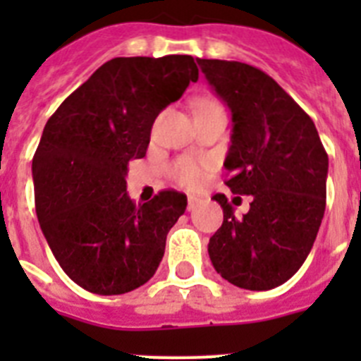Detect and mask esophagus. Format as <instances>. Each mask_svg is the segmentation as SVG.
Listing matches in <instances>:
<instances>
[{"mask_svg":"<svg viewBox=\"0 0 361 361\" xmlns=\"http://www.w3.org/2000/svg\"><path fill=\"white\" fill-rule=\"evenodd\" d=\"M197 206H199V197H193V195L188 197V212H193Z\"/></svg>","mask_w":361,"mask_h":361,"instance_id":"1","label":"esophagus"}]
</instances>
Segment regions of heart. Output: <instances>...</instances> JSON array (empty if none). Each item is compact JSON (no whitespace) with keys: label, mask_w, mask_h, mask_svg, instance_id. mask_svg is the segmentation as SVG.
I'll list each match as a JSON object with an SVG mask.
<instances>
[{"label":"heart","mask_w":361,"mask_h":361,"mask_svg":"<svg viewBox=\"0 0 361 361\" xmlns=\"http://www.w3.org/2000/svg\"><path fill=\"white\" fill-rule=\"evenodd\" d=\"M212 108L222 106H220L216 101H212V99L200 101V103L197 104V110H212ZM204 168H206V162L193 157H183L177 159V161L170 166V175L175 183L180 184V186L195 190V188H199L200 184L204 183Z\"/></svg>","instance_id":"b5f03b06"}]
</instances>
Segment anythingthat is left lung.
Wrapping results in <instances>:
<instances>
[{
  "label": "left lung",
  "instance_id": "obj_1",
  "mask_svg": "<svg viewBox=\"0 0 361 361\" xmlns=\"http://www.w3.org/2000/svg\"><path fill=\"white\" fill-rule=\"evenodd\" d=\"M197 63L233 116L226 186L251 195L242 216L226 195L213 197L224 222L209 238V258L233 286L267 291L288 282L314 244L329 157L311 117L266 72L238 61Z\"/></svg>",
  "mask_w": 361,
  "mask_h": 361
}]
</instances>
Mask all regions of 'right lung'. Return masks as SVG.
<instances>
[{
    "instance_id": "add662e5",
    "label": "right lung",
    "mask_w": 361,
    "mask_h": 361,
    "mask_svg": "<svg viewBox=\"0 0 361 361\" xmlns=\"http://www.w3.org/2000/svg\"><path fill=\"white\" fill-rule=\"evenodd\" d=\"M197 79L191 56L116 57L44 124L32 159L37 220L86 291L123 295L155 275L188 200L164 190L137 206L126 193L128 162L145 157L155 117Z\"/></svg>"
}]
</instances>
